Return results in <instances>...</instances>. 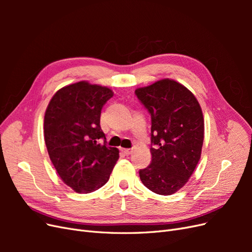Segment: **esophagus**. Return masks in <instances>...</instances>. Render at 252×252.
<instances>
[{
	"label": "esophagus",
	"instance_id": "esophagus-1",
	"mask_svg": "<svg viewBox=\"0 0 252 252\" xmlns=\"http://www.w3.org/2000/svg\"><path fill=\"white\" fill-rule=\"evenodd\" d=\"M121 150H122V152H124V154H125L126 156L131 155L132 152H133V150H132V149H125V148H122Z\"/></svg>",
	"mask_w": 252,
	"mask_h": 252
}]
</instances>
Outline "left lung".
Listing matches in <instances>:
<instances>
[{
  "instance_id": "left-lung-1",
  "label": "left lung",
  "mask_w": 252,
  "mask_h": 252,
  "mask_svg": "<svg viewBox=\"0 0 252 252\" xmlns=\"http://www.w3.org/2000/svg\"><path fill=\"white\" fill-rule=\"evenodd\" d=\"M151 114V164L140 170L152 192L170 195L191 177L204 142L203 111L194 94L172 79H161L135 89Z\"/></svg>"
}]
</instances>
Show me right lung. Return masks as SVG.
<instances>
[{"mask_svg": "<svg viewBox=\"0 0 252 252\" xmlns=\"http://www.w3.org/2000/svg\"><path fill=\"white\" fill-rule=\"evenodd\" d=\"M113 95L106 87L80 81L53 94L44 116V139L60 178L78 193L104 186L119 159V149L96 143L103 105Z\"/></svg>", "mask_w": 252, "mask_h": 252, "instance_id": "add662e5", "label": "right lung"}]
</instances>
